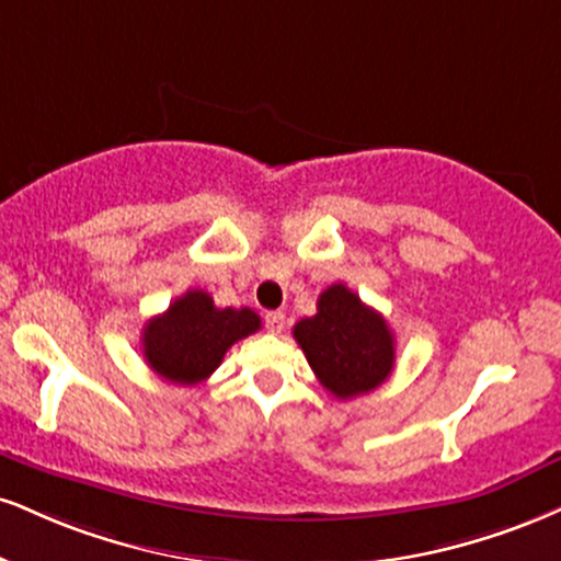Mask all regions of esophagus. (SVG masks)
Here are the masks:
<instances>
[{
  "mask_svg": "<svg viewBox=\"0 0 561 561\" xmlns=\"http://www.w3.org/2000/svg\"><path fill=\"white\" fill-rule=\"evenodd\" d=\"M266 329L272 334H282V329H285V313H282V310H268V313H266Z\"/></svg>",
  "mask_w": 561,
  "mask_h": 561,
  "instance_id": "esophagus-1",
  "label": "esophagus"
}]
</instances>
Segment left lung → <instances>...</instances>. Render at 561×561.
<instances>
[{
	"label": "left lung",
	"mask_w": 561,
	"mask_h": 561,
	"mask_svg": "<svg viewBox=\"0 0 561 561\" xmlns=\"http://www.w3.org/2000/svg\"><path fill=\"white\" fill-rule=\"evenodd\" d=\"M293 334L316 379L336 400L368 394L394 368V334L389 323L345 285L323 289L316 316L295 323Z\"/></svg>",
	"instance_id": "left-lung-1"
}]
</instances>
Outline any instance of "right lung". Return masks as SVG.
I'll list each match as a JSON object with an SVG mask.
<instances>
[{"label": "right lung", "mask_w": 561, "mask_h": 561, "mask_svg": "<svg viewBox=\"0 0 561 561\" xmlns=\"http://www.w3.org/2000/svg\"><path fill=\"white\" fill-rule=\"evenodd\" d=\"M259 329L255 310L216 308L204 289H187L144 327V357L161 379L198 383L219 368L234 342Z\"/></svg>", "instance_id": "add662e5"}]
</instances>
